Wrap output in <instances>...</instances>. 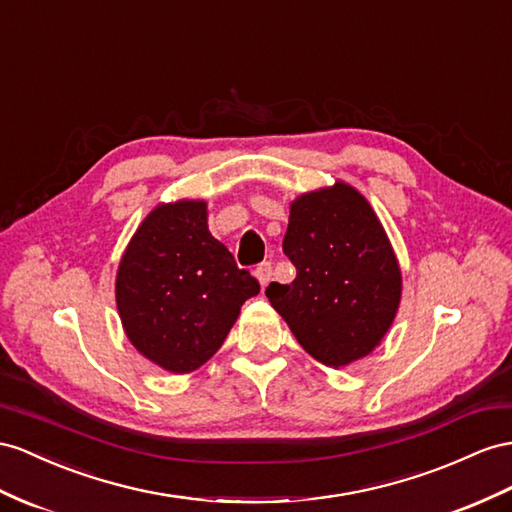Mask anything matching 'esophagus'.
Returning a JSON list of instances; mask_svg holds the SVG:
<instances>
[{
	"instance_id": "obj_1",
	"label": "esophagus",
	"mask_w": 512,
	"mask_h": 512,
	"mask_svg": "<svg viewBox=\"0 0 512 512\" xmlns=\"http://www.w3.org/2000/svg\"><path fill=\"white\" fill-rule=\"evenodd\" d=\"M255 277L261 283V287H266L270 283V279H272V264H270V261H264V264H259L255 268Z\"/></svg>"
}]
</instances>
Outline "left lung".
Segmentation results:
<instances>
[{
  "label": "left lung",
  "mask_w": 512,
  "mask_h": 512,
  "mask_svg": "<svg viewBox=\"0 0 512 512\" xmlns=\"http://www.w3.org/2000/svg\"><path fill=\"white\" fill-rule=\"evenodd\" d=\"M283 253L296 279L266 296L298 344L335 370L370 355L396 318L402 274L368 199L344 181L300 194Z\"/></svg>",
  "instance_id": "left-lung-1"
}]
</instances>
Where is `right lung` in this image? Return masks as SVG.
Masks as SVG:
<instances>
[{
    "label": "right lung",
    "instance_id": "add662e5",
    "mask_svg": "<svg viewBox=\"0 0 512 512\" xmlns=\"http://www.w3.org/2000/svg\"><path fill=\"white\" fill-rule=\"evenodd\" d=\"M259 283L207 229L205 201L162 203L140 222L116 272V307L142 357L188 374L212 359Z\"/></svg>",
    "mask_w": 512,
    "mask_h": 512
}]
</instances>
